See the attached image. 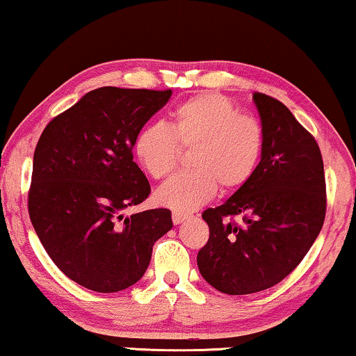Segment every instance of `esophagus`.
I'll list each match as a JSON object with an SVG mask.
<instances>
[{
  "label": "esophagus",
  "instance_id": "obj_1",
  "mask_svg": "<svg viewBox=\"0 0 356 356\" xmlns=\"http://www.w3.org/2000/svg\"><path fill=\"white\" fill-rule=\"evenodd\" d=\"M188 216L186 214H183V213H178V211H175L173 214H171V219H173V222L175 225H181L183 221H185Z\"/></svg>",
  "mask_w": 356,
  "mask_h": 356
}]
</instances>
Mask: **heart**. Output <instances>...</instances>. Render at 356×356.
<instances>
[{
  "instance_id": "1",
  "label": "heart",
  "mask_w": 356,
  "mask_h": 356,
  "mask_svg": "<svg viewBox=\"0 0 356 356\" xmlns=\"http://www.w3.org/2000/svg\"><path fill=\"white\" fill-rule=\"evenodd\" d=\"M178 146L193 148V171L168 179L155 200L173 211L190 213L208 203L218 185L232 191L252 178L264 150V130L222 95L201 94L175 108L170 129L161 124L140 129L134 155L152 178L161 179L177 166Z\"/></svg>"
}]
</instances>
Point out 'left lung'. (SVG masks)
Instances as JSON below:
<instances>
[{
	"instance_id": "left-lung-1",
	"label": "left lung",
	"mask_w": 356,
	"mask_h": 356,
	"mask_svg": "<svg viewBox=\"0 0 356 356\" xmlns=\"http://www.w3.org/2000/svg\"><path fill=\"white\" fill-rule=\"evenodd\" d=\"M264 150L252 178L203 219L209 239L198 252L206 282L229 296L279 284L300 264L325 219V175L317 142L292 112L266 94L252 95ZM243 218L241 223L229 219Z\"/></svg>"
}]
</instances>
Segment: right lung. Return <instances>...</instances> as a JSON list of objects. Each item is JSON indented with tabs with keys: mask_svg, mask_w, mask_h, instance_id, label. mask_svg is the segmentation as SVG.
Returning a JSON list of instances; mask_svg holds the SVG:
<instances>
[{
	"mask_svg": "<svg viewBox=\"0 0 356 356\" xmlns=\"http://www.w3.org/2000/svg\"><path fill=\"white\" fill-rule=\"evenodd\" d=\"M171 90H90L44 129L33 160L29 218L60 270L89 291H124L142 279L153 244L171 227L170 209L125 216L150 195L134 161L140 129Z\"/></svg>",
	"mask_w": 356,
	"mask_h": 356,
	"instance_id": "right-lung-1",
	"label": "right lung"
}]
</instances>
